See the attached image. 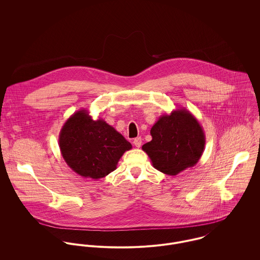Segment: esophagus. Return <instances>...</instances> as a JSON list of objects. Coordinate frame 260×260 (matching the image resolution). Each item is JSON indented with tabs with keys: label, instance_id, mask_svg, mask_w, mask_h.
I'll list each match as a JSON object with an SVG mask.
<instances>
[{
	"label": "esophagus",
	"instance_id": "esophagus-1",
	"mask_svg": "<svg viewBox=\"0 0 260 260\" xmlns=\"http://www.w3.org/2000/svg\"><path fill=\"white\" fill-rule=\"evenodd\" d=\"M133 144L135 145V147L140 148V147H141V144H142V139H141V137H137V138H135V139H134V141H133Z\"/></svg>",
	"mask_w": 260,
	"mask_h": 260
}]
</instances>
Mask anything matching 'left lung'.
<instances>
[{
	"mask_svg": "<svg viewBox=\"0 0 260 260\" xmlns=\"http://www.w3.org/2000/svg\"><path fill=\"white\" fill-rule=\"evenodd\" d=\"M152 140L142 146L158 171L175 176L201 158L205 134L195 116L180 108L159 117L150 130Z\"/></svg>",
	"mask_w": 260,
	"mask_h": 260,
	"instance_id": "obj_1",
	"label": "left lung"
}]
</instances>
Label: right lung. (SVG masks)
I'll list each match as a JSON object with an SVG mask.
<instances>
[{
    "label": "right lung",
    "instance_id": "1",
    "mask_svg": "<svg viewBox=\"0 0 260 260\" xmlns=\"http://www.w3.org/2000/svg\"><path fill=\"white\" fill-rule=\"evenodd\" d=\"M59 147L74 172L97 180L114 171L120 158L132 145L103 119L94 120L88 110L81 109L64 123Z\"/></svg>",
    "mask_w": 260,
    "mask_h": 260
}]
</instances>
